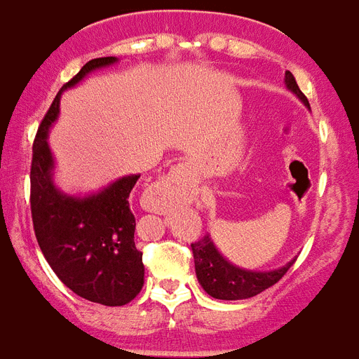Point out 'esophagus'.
I'll return each instance as SVG.
<instances>
[{"label":"esophagus","mask_w":359,"mask_h":359,"mask_svg":"<svg viewBox=\"0 0 359 359\" xmlns=\"http://www.w3.org/2000/svg\"><path fill=\"white\" fill-rule=\"evenodd\" d=\"M189 165L188 164H179L175 170H171L170 173L162 177V179L154 180L153 184L149 186L147 194H158V191H180L189 184Z\"/></svg>","instance_id":"1"}]
</instances>
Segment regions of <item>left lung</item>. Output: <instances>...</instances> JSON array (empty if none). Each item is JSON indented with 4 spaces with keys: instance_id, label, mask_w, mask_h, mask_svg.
<instances>
[{
    "instance_id": "obj_1",
    "label": "left lung",
    "mask_w": 359,
    "mask_h": 359,
    "mask_svg": "<svg viewBox=\"0 0 359 359\" xmlns=\"http://www.w3.org/2000/svg\"><path fill=\"white\" fill-rule=\"evenodd\" d=\"M284 83L285 88L290 90L291 94H295L306 109H310L308 99L301 92L291 72H285ZM191 252H194L195 275H197L201 287L210 297L219 299V301H241V299H250V297L258 295L280 280L295 262L293 258L287 264L271 271L243 269V267L230 264L225 256L215 249L210 234H206L197 243H191Z\"/></svg>"
}]
</instances>
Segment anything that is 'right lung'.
<instances>
[{"instance_id":"add662e5","label":"right lung","mask_w":359,"mask_h":359,"mask_svg":"<svg viewBox=\"0 0 359 359\" xmlns=\"http://www.w3.org/2000/svg\"><path fill=\"white\" fill-rule=\"evenodd\" d=\"M118 60L94 58L64 84L38 129L31 164V214L38 245L75 295L103 306L127 304L144 285V262L134 245L136 221L129 205L140 173L118 177L97 191L66 194L55 182L57 164L48 138L58 119L62 92Z\"/></svg>"}]
</instances>
